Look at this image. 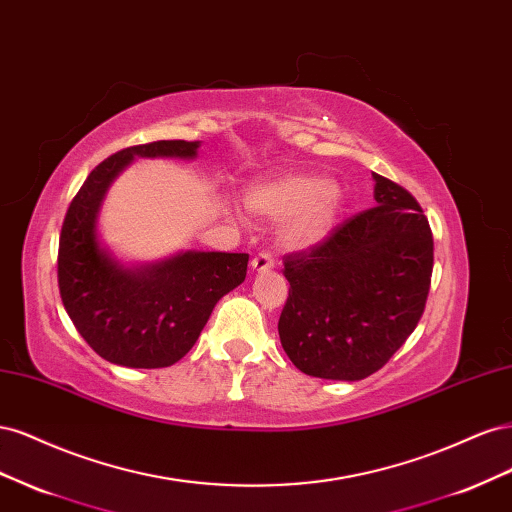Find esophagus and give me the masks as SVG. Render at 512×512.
I'll use <instances>...</instances> for the list:
<instances>
[{
	"mask_svg": "<svg viewBox=\"0 0 512 512\" xmlns=\"http://www.w3.org/2000/svg\"><path fill=\"white\" fill-rule=\"evenodd\" d=\"M273 265H275V262H273V256L269 252H260L252 260V269L254 271H269Z\"/></svg>",
	"mask_w": 512,
	"mask_h": 512,
	"instance_id": "esophagus-1",
	"label": "esophagus"
}]
</instances>
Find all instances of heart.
<instances>
[{
  "instance_id": "obj_1",
  "label": "heart",
  "mask_w": 512,
  "mask_h": 512,
  "mask_svg": "<svg viewBox=\"0 0 512 512\" xmlns=\"http://www.w3.org/2000/svg\"><path fill=\"white\" fill-rule=\"evenodd\" d=\"M247 207L262 218L286 220L282 243L305 250L329 235L344 207V194L320 175L286 173L252 185Z\"/></svg>"
}]
</instances>
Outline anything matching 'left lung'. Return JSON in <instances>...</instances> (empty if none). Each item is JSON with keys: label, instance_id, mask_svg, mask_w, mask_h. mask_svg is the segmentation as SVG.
<instances>
[{"label": "left lung", "instance_id": "obj_1", "mask_svg": "<svg viewBox=\"0 0 512 512\" xmlns=\"http://www.w3.org/2000/svg\"><path fill=\"white\" fill-rule=\"evenodd\" d=\"M376 207L284 258L290 292L277 331L294 367L363 380L404 346L425 312L433 237L416 198L374 173Z\"/></svg>", "mask_w": 512, "mask_h": 512}]
</instances>
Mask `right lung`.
Returning <instances> with one entry per match:
<instances>
[{
  "mask_svg": "<svg viewBox=\"0 0 512 512\" xmlns=\"http://www.w3.org/2000/svg\"><path fill=\"white\" fill-rule=\"evenodd\" d=\"M200 143L156 141L113 153L76 192L59 235V294L76 331L102 359L158 369L190 352L215 303L247 273V254L181 252L145 267H123L100 245L106 190L136 156L196 158Z\"/></svg>",
  "mask_w": 512,
  "mask_h": 512,
  "instance_id": "obj_1",
  "label": "right lung"
}]
</instances>
